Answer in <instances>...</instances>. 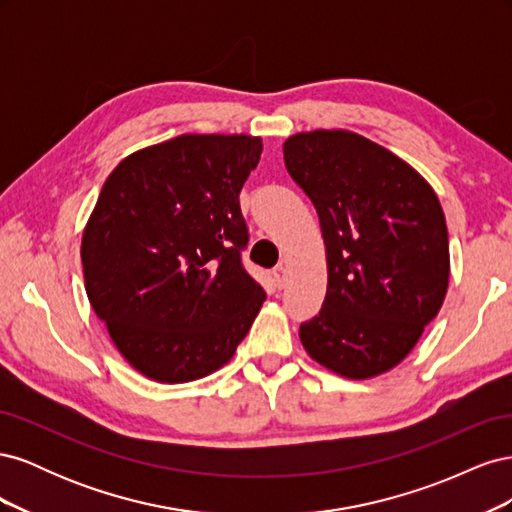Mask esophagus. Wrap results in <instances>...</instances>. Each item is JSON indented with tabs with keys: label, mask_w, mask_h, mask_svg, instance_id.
Returning a JSON list of instances; mask_svg holds the SVG:
<instances>
[{
	"label": "esophagus",
	"mask_w": 512,
	"mask_h": 512,
	"mask_svg": "<svg viewBox=\"0 0 512 512\" xmlns=\"http://www.w3.org/2000/svg\"><path fill=\"white\" fill-rule=\"evenodd\" d=\"M273 277H275L277 288H284V284H286V265H284V262H280V265L273 269Z\"/></svg>",
	"instance_id": "obj_1"
}]
</instances>
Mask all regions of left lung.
I'll use <instances>...</instances> for the list:
<instances>
[{
	"label": "left lung",
	"mask_w": 512,
	"mask_h": 512,
	"mask_svg": "<svg viewBox=\"0 0 512 512\" xmlns=\"http://www.w3.org/2000/svg\"><path fill=\"white\" fill-rule=\"evenodd\" d=\"M284 162L327 247V297L301 324V344L339 376H380L406 359L446 297L440 200L408 162L348 130L294 134Z\"/></svg>",
	"instance_id": "obj_1"
}]
</instances>
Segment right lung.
<instances>
[{
  "label": "right lung",
  "mask_w": 512,
  "mask_h": 512,
  "mask_svg": "<svg viewBox=\"0 0 512 512\" xmlns=\"http://www.w3.org/2000/svg\"><path fill=\"white\" fill-rule=\"evenodd\" d=\"M262 141L181 134L121 160L83 232L85 290L113 344L156 382L213 374L235 354L265 290L241 265L239 192Z\"/></svg>",
  "instance_id": "1"
}]
</instances>
